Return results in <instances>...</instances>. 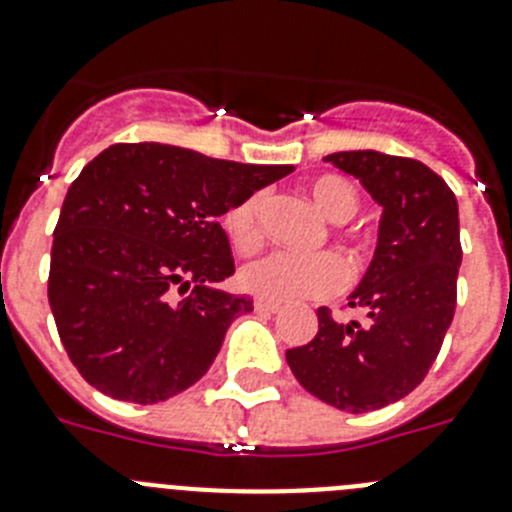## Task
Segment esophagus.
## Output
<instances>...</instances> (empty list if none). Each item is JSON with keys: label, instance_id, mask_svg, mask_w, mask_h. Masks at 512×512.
<instances>
[{"label": "esophagus", "instance_id": "34e87169", "mask_svg": "<svg viewBox=\"0 0 512 512\" xmlns=\"http://www.w3.org/2000/svg\"><path fill=\"white\" fill-rule=\"evenodd\" d=\"M253 307H256V310H259V312H277V310H282V305H279V302L264 300V297H256V300H253Z\"/></svg>", "mask_w": 512, "mask_h": 512}]
</instances>
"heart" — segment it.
Wrapping results in <instances>:
<instances>
[{
	"instance_id": "b5f03b06",
	"label": "heart",
	"mask_w": 512,
	"mask_h": 512,
	"mask_svg": "<svg viewBox=\"0 0 512 512\" xmlns=\"http://www.w3.org/2000/svg\"><path fill=\"white\" fill-rule=\"evenodd\" d=\"M312 205L318 207L330 223H346L359 212L361 197L354 184L336 174H325L307 184ZM266 194L256 192L223 215V228L235 251L251 253L261 243V212ZM238 282L246 292L264 300L284 302L300 297H325L343 287L346 266L333 253L300 256L289 251H271L248 261L238 274Z\"/></svg>"
}]
</instances>
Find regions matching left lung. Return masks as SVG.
<instances>
[{
    "mask_svg": "<svg viewBox=\"0 0 512 512\" xmlns=\"http://www.w3.org/2000/svg\"><path fill=\"white\" fill-rule=\"evenodd\" d=\"M328 164L356 176L382 207L374 259L348 305L366 320L318 310V336L287 351L310 395L346 413L402 400L423 382L454 320L461 266L459 205L436 171L415 158L341 151Z\"/></svg>",
    "mask_w": 512,
    "mask_h": 512,
    "instance_id": "1",
    "label": "left lung"
}]
</instances>
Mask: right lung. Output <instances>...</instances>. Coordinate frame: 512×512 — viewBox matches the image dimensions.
Listing matches in <instances>:
<instances>
[{
    "mask_svg": "<svg viewBox=\"0 0 512 512\" xmlns=\"http://www.w3.org/2000/svg\"><path fill=\"white\" fill-rule=\"evenodd\" d=\"M164 143H117L66 192L48 302L79 374L115 400L153 405L205 377L225 330L253 310L215 284L235 271L220 217L292 174Z\"/></svg>",
    "mask_w": 512,
    "mask_h": 512,
    "instance_id": "obj_1",
    "label": "right lung"
}]
</instances>
